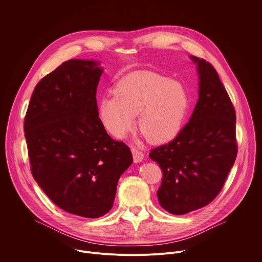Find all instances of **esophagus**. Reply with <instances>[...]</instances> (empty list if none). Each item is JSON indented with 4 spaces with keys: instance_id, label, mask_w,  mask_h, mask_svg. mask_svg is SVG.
I'll list each match as a JSON object with an SVG mask.
<instances>
[{
    "instance_id": "34e87169",
    "label": "esophagus",
    "mask_w": 262,
    "mask_h": 262,
    "mask_svg": "<svg viewBox=\"0 0 262 262\" xmlns=\"http://www.w3.org/2000/svg\"><path fill=\"white\" fill-rule=\"evenodd\" d=\"M132 152H133V157H134V162L135 163H140V162L143 161L144 154L141 150H139V149L133 147L132 148Z\"/></svg>"
}]
</instances>
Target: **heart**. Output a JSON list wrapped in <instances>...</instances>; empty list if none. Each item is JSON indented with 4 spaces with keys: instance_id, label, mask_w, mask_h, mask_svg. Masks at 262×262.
Wrapping results in <instances>:
<instances>
[{
    "instance_id": "heart-1",
    "label": "heart",
    "mask_w": 262,
    "mask_h": 262,
    "mask_svg": "<svg viewBox=\"0 0 262 262\" xmlns=\"http://www.w3.org/2000/svg\"><path fill=\"white\" fill-rule=\"evenodd\" d=\"M114 91L99 100L98 117L103 127L119 139L134 128L140 113L139 127L147 139L168 142L179 133L191 104L183 84L154 71L127 74Z\"/></svg>"
}]
</instances>
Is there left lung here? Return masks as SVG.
Instances as JSON below:
<instances>
[{"instance_id": "obj_1", "label": "left lung", "mask_w": 262, "mask_h": 262, "mask_svg": "<svg viewBox=\"0 0 262 262\" xmlns=\"http://www.w3.org/2000/svg\"><path fill=\"white\" fill-rule=\"evenodd\" d=\"M191 59L200 81L193 114L174 140L149 154L163 172L159 202L177 215L204 207L219 195L237 155L230 97L210 63Z\"/></svg>"}]
</instances>
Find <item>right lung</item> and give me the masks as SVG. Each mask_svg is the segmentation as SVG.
Listing matches in <instances>:
<instances>
[{
	"instance_id": "1",
	"label": "right lung",
	"mask_w": 262,
	"mask_h": 262,
	"mask_svg": "<svg viewBox=\"0 0 262 262\" xmlns=\"http://www.w3.org/2000/svg\"><path fill=\"white\" fill-rule=\"evenodd\" d=\"M98 62L72 59L36 85L24 130L31 172L61 209L96 219L113 206L127 145L112 139L98 117Z\"/></svg>"
}]
</instances>
